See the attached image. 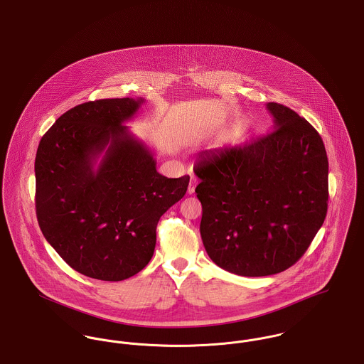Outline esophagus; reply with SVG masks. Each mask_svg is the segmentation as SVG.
<instances>
[{
  "instance_id": "1",
  "label": "esophagus",
  "mask_w": 364,
  "mask_h": 364,
  "mask_svg": "<svg viewBox=\"0 0 364 364\" xmlns=\"http://www.w3.org/2000/svg\"><path fill=\"white\" fill-rule=\"evenodd\" d=\"M196 183H198V180H196V177L194 176H191V180H190V184H188V190H187V193L191 196V194H194L196 193Z\"/></svg>"
}]
</instances>
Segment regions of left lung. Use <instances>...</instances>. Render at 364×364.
Wrapping results in <instances>:
<instances>
[{
  "mask_svg": "<svg viewBox=\"0 0 364 364\" xmlns=\"http://www.w3.org/2000/svg\"><path fill=\"white\" fill-rule=\"evenodd\" d=\"M272 133L200 154V237L209 257L244 276L295 264L324 223L328 159L320 134L292 109L269 102Z\"/></svg>",
  "mask_w": 364,
  "mask_h": 364,
  "instance_id": "obj_1",
  "label": "left lung"
}]
</instances>
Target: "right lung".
<instances>
[{
	"instance_id": "obj_1",
	"label": "right lung",
	"mask_w": 364,
	"mask_h": 364,
	"mask_svg": "<svg viewBox=\"0 0 364 364\" xmlns=\"http://www.w3.org/2000/svg\"><path fill=\"white\" fill-rule=\"evenodd\" d=\"M144 102H84L58 117L37 148L38 225L58 255L91 279L122 281L141 272L155 251L161 216L187 193L190 176L159 174L152 151L123 126Z\"/></svg>"
}]
</instances>
